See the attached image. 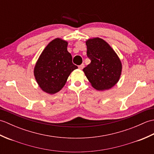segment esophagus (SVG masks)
I'll return each mask as SVG.
<instances>
[{"mask_svg":"<svg viewBox=\"0 0 154 154\" xmlns=\"http://www.w3.org/2000/svg\"><path fill=\"white\" fill-rule=\"evenodd\" d=\"M84 67H85V65L84 64H81V65H80L79 66V69H81V70H82L84 68Z\"/></svg>","mask_w":154,"mask_h":154,"instance_id":"esophagus-1","label":"esophagus"}]
</instances>
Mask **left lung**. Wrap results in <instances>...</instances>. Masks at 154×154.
Segmentation results:
<instances>
[{
  "mask_svg": "<svg viewBox=\"0 0 154 154\" xmlns=\"http://www.w3.org/2000/svg\"><path fill=\"white\" fill-rule=\"evenodd\" d=\"M87 57L91 63L83 69L91 85L98 91L110 89L118 83L122 73V63L106 42L99 38L87 40Z\"/></svg>",
  "mask_w": 154,
  "mask_h": 154,
  "instance_id": "obj_1",
  "label": "left lung"
}]
</instances>
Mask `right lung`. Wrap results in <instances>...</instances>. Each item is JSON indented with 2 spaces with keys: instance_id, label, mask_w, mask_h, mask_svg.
<instances>
[{
  "instance_id": "right-lung-1",
  "label": "right lung",
  "mask_w": 154,
  "mask_h": 154,
  "mask_svg": "<svg viewBox=\"0 0 154 154\" xmlns=\"http://www.w3.org/2000/svg\"><path fill=\"white\" fill-rule=\"evenodd\" d=\"M67 42L55 38L45 48L35 63L34 74L39 87L48 94L59 92L77 66L67 51Z\"/></svg>"
}]
</instances>
